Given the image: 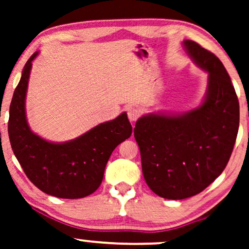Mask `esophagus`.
I'll use <instances>...</instances> for the list:
<instances>
[{"label": "esophagus", "instance_id": "1", "mask_svg": "<svg viewBox=\"0 0 249 249\" xmlns=\"http://www.w3.org/2000/svg\"><path fill=\"white\" fill-rule=\"evenodd\" d=\"M141 114H142V111L139 110L138 107H130L128 108V118H129V120L132 122L137 120V119L141 117Z\"/></svg>", "mask_w": 249, "mask_h": 249}]
</instances>
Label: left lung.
Returning <instances> with one entry per match:
<instances>
[{
    "label": "left lung",
    "instance_id": "8db88e82",
    "mask_svg": "<svg viewBox=\"0 0 249 249\" xmlns=\"http://www.w3.org/2000/svg\"><path fill=\"white\" fill-rule=\"evenodd\" d=\"M186 52L209 74L199 107L148 113L136 122L145 181L156 195L183 199L203 192L228 164L239 128V102L222 62L193 40Z\"/></svg>",
    "mask_w": 249,
    "mask_h": 249
}]
</instances>
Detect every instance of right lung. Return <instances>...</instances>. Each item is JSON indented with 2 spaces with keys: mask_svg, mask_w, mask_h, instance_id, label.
<instances>
[{
  "mask_svg": "<svg viewBox=\"0 0 249 249\" xmlns=\"http://www.w3.org/2000/svg\"><path fill=\"white\" fill-rule=\"evenodd\" d=\"M38 53L25 64L10 105L12 151L28 179L42 192L59 198H83L100 187L112 152L130 137L132 127L124 112L69 142H52L33 132L26 117V94Z\"/></svg>",
  "mask_w": 249,
  "mask_h": 249,
  "instance_id": "obj_1",
  "label": "right lung"
}]
</instances>
